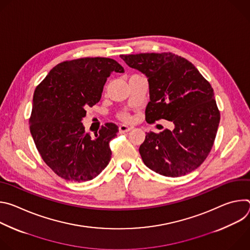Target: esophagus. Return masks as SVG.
<instances>
[{"label": "esophagus", "instance_id": "34e87169", "mask_svg": "<svg viewBox=\"0 0 250 250\" xmlns=\"http://www.w3.org/2000/svg\"><path fill=\"white\" fill-rule=\"evenodd\" d=\"M119 130H120V133H125V132L130 131V130H131V127H128V126H126V125H120Z\"/></svg>", "mask_w": 250, "mask_h": 250}]
</instances>
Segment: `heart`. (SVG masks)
Here are the masks:
<instances>
[{
  "label": "heart",
  "instance_id": "obj_1",
  "mask_svg": "<svg viewBox=\"0 0 250 250\" xmlns=\"http://www.w3.org/2000/svg\"><path fill=\"white\" fill-rule=\"evenodd\" d=\"M118 119L121 120L122 122H125V123H129V122H131V120H132L131 116H130L128 113H125V112L120 113V114L118 115Z\"/></svg>",
  "mask_w": 250,
  "mask_h": 250
}]
</instances>
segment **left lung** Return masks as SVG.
<instances>
[{"label": "left lung", "mask_w": 250, "mask_h": 250, "mask_svg": "<svg viewBox=\"0 0 250 250\" xmlns=\"http://www.w3.org/2000/svg\"><path fill=\"white\" fill-rule=\"evenodd\" d=\"M146 75L150 101L146 120L173 122V130L148 132L139 146L145 164L166 177L197 169L208 157L221 120L210 84L187 59L171 52L121 55Z\"/></svg>", "instance_id": "left-lung-1"}]
</instances>
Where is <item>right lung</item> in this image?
Segmentation results:
<instances>
[{"mask_svg": "<svg viewBox=\"0 0 250 250\" xmlns=\"http://www.w3.org/2000/svg\"><path fill=\"white\" fill-rule=\"evenodd\" d=\"M124 67L105 57H84L57 64L34 90L29 129L46 165L67 181L85 182L109 164L110 141L119 132L113 123L95 138L81 123L86 108L96 104L106 78Z\"/></svg>", "mask_w": 250, "mask_h": 250, "instance_id": "add662e5", "label": "right lung"}]
</instances>
